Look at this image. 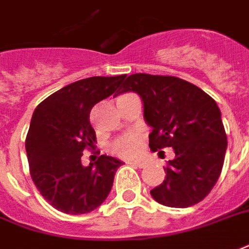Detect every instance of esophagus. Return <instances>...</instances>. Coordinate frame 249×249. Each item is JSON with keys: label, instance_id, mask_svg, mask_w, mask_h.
Listing matches in <instances>:
<instances>
[{"label": "esophagus", "instance_id": "obj_1", "mask_svg": "<svg viewBox=\"0 0 249 249\" xmlns=\"http://www.w3.org/2000/svg\"><path fill=\"white\" fill-rule=\"evenodd\" d=\"M130 165H134V167H138V168H144L147 165V162L143 161V160H135V161H128Z\"/></svg>", "mask_w": 249, "mask_h": 249}]
</instances>
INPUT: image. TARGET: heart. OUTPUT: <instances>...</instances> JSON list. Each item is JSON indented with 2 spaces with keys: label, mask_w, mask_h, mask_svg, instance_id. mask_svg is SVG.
<instances>
[{
  "label": "heart",
  "mask_w": 249,
  "mask_h": 249,
  "mask_svg": "<svg viewBox=\"0 0 249 249\" xmlns=\"http://www.w3.org/2000/svg\"><path fill=\"white\" fill-rule=\"evenodd\" d=\"M143 140L136 134H128V135L121 136L119 139L114 142L110 149L114 155L123 159H132L138 156L142 149Z\"/></svg>",
  "instance_id": "b5f03b06"
}]
</instances>
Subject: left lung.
<instances>
[{"label":"left lung","instance_id":"1","mask_svg":"<svg viewBox=\"0 0 249 249\" xmlns=\"http://www.w3.org/2000/svg\"><path fill=\"white\" fill-rule=\"evenodd\" d=\"M126 91H135L143 101L145 122L152 127L149 148L175 151L164 168L165 180L151 190L153 199L169 207L201 202L219 178L227 149L215 101L175 76L131 74L118 94Z\"/></svg>","mask_w":249,"mask_h":249}]
</instances>
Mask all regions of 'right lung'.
Instances as JSON below:
<instances>
[{"mask_svg":"<svg viewBox=\"0 0 249 249\" xmlns=\"http://www.w3.org/2000/svg\"><path fill=\"white\" fill-rule=\"evenodd\" d=\"M126 74L84 78L47 97L34 111L26 136L30 175L44 199L65 214H87L109 196L123 162L101 155L88 167L84 149L96 143L90 110L117 90Z\"/></svg>","mask_w":249,"mask_h":249,"instance_id":"1","label":"right lung"}]
</instances>
